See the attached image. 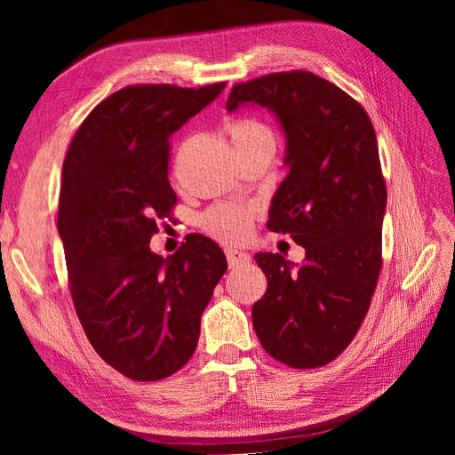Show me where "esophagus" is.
Segmentation results:
<instances>
[{
	"label": "esophagus",
	"instance_id": "34e87169",
	"mask_svg": "<svg viewBox=\"0 0 455 455\" xmlns=\"http://www.w3.org/2000/svg\"><path fill=\"white\" fill-rule=\"evenodd\" d=\"M226 258H228L229 267L244 266V264H249V259H251L249 254H246L244 251H239V249H226Z\"/></svg>",
	"mask_w": 455,
	"mask_h": 455
}]
</instances>
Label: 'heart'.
I'll use <instances>...</instances> for the list:
<instances>
[{
    "label": "heart",
    "mask_w": 455,
    "mask_h": 455,
    "mask_svg": "<svg viewBox=\"0 0 455 455\" xmlns=\"http://www.w3.org/2000/svg\"><path fill=\"white\" fill-rule=\"evenodd\" d=\"M231 142L235 148L243 146H259L267 144L275 148V140L271 131L254 119H237L228 127ZM203 228L211 235L222 241H237L249 233L251 228V212L239 209V206L222 204L214 206L203 216Z\"/></svg>",
    "instance_id": "heart-1"
}]
</instances>
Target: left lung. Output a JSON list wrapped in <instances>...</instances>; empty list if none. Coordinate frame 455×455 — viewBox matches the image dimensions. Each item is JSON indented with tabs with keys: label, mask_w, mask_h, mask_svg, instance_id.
I'll return each mask as SVG.
<instances>
[{
	"label": "left lung",
	"mask_w": 455,
	"mask_h": 455,
	"mask_svg": "<svg viewBox=\"0 0 455 455\" xmlns=\"http://www.w3.org/2000/svg\"><path fill=\"white\" fill-rule=\"evenodd\" d=\"M266 108L286 139L288 171L267 228L304 246L301 264L258 252L267 291L252 306L254 332L273 359L324 366L364 321L381 269L387 189L376 131L363 106L311 72H281L231 89L226 109Z\"/></svg>",
	"instance_id": "left-lung-1"
}]
</instances>
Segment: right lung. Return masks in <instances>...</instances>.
<instances>
[{
	"instance_id": "add662e5",
	"label": "right lung",
	"mask_w": 455,
	"mask_h": 455,
	"mask_svg": "<svg viewBox=\"0 0 455 455\" xmlns=\"http://www.w3.org/2000/svg\"><path fill=\"white\" fill-rule=\"evenodd\" d=\"M224 87L121 89L81 123L64 159L59 235L74 306L94 351L136 381L167 378L191 359L228 269L204 235L167 258L149 249L176 203L171 136Z\"/></svg>"
}]
</instances>
